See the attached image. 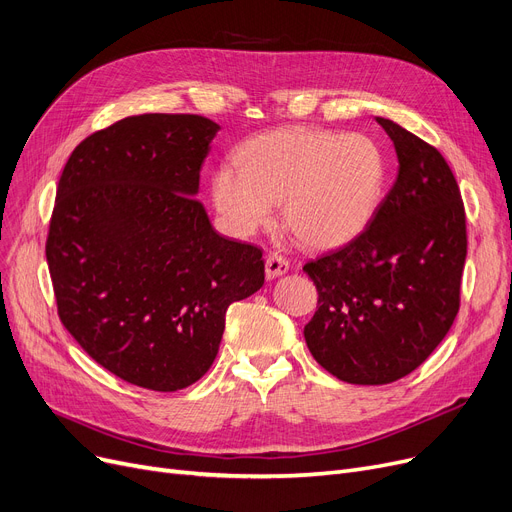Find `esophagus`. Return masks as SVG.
<instances>
[{"instance_id":"esophagus-1","label":"esophagus","mask_w":512,"mask_h":512,"mask_svg":"<svg viewBox=\"0 0 512 512\" xmlns=\"http://www.w3.org/2000/svg\"><path fill=\"white\" fill-rule=\"evenodd\" d=\"M264 266H266V279H277L289 271V262L279 254H271L266 258Z\"/></svg>"}]
</instances>
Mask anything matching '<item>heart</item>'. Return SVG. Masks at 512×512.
Instances as JSON below:
<instances>
[{
    "label": "heart",
    "instance_id": "b5f03b06",
    "mask_svg": "<svg viewBox=\"0 0 512 512\" xmlns=\"http://www.w3.org/2000/svg\"><path fill=\"white\" fill-rule=\"evenodd\" d=\"M218 166L210 198L225 229L250 237L281 202L283 225L306 248L346 246L369 227L385 187V156L360 133L281 127L250 137Z\"/></svg>",
    "mask_w": 512,
    "mask_h": 512
}]
</instances>
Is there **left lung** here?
I'll list each match as a JSON object with an SVG mask.
<instances>
[{
	"label": "left lung",
	"mask_w": 512,
	"mask_h": 512,
	"mask_svg": "<svg viewBox=\"0 0 512 512\" xmlns=\"http://www.w3.org/2000/svg\"><path fill=\"white\" fill-rule=\"evenodd\" d=\"M375 120L394 141L396 183L356 239L304 266L319 289L306 346L354 385L398 381L440 346L467 258L465 206L444 156L394 120Z\"/></svg>",
	"instance_id": "obj_1"
}]
</instances>
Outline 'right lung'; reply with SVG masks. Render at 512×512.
<instances>
[{
	"mask_svg": "<svg viewBox=\"0 0 512 512\" xmlns=\"http://www.w3.org/2000/svg\"><path fill=\"white\" fill-rule=\"evenodd\" d=\"M218 131L198 114L129 116L77 145L58 183L45 256L60 321L154 392L206 375L227 308L264 283L260 248L216 233L196 200Z\"/></svg>",
	"mask_w": 512,
	"mask_h": 512,
	"instance_id": "right-lung-1",
	"label": "right lung"
}]
</instances>
